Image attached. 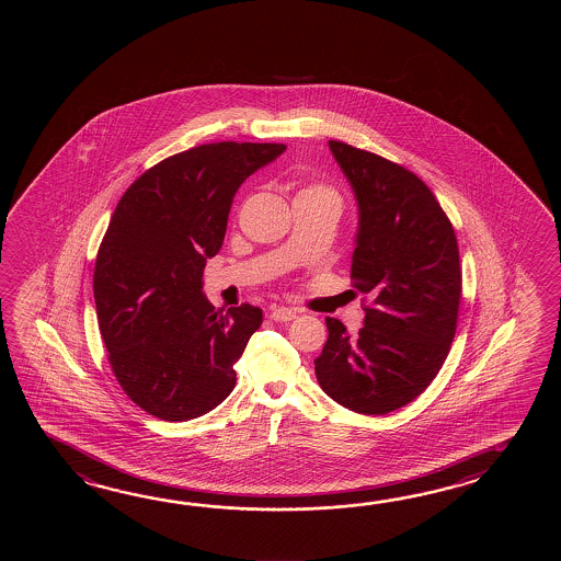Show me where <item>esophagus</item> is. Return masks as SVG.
<instances>
[{
  "label": "esophagus",
  "mask_w": 561,
  "mask_h": 561,
  "mask_svg": "<svg viewBox=\"0 0 561 561\" xmlns=\"http://www.w3.org/2000/svg\"><path fill=\"white\" fill-rule=\"evenodd\" d=\"M271 319L276 322H288L297 319V310L286 309V307H273L271 309Z\"/></svg>",
  "instance_id": "esophagus-1"
}]
</instances>
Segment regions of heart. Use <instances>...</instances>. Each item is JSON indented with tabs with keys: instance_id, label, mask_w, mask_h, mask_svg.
Masks as SVG:
<instances>
[{
	"instance_id": "1",
	"label": "heart",
	"mask_w": 561,
	"mask_h": 561,
	"mask_svg": "<svg viewBox=\"0 0 561 561\" xmlns=\"http://www.w3.org/2000/svg\"><path fill=\"white\" fill-rule=\"evenodd\" d=\"M297 198H310V201H324L331 203L339 208V192L333 186L324 184V182H309L305 186H300L297 192Z\"/></svg>"
}]
</instances>
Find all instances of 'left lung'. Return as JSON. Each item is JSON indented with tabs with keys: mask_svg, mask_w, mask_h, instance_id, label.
Masks as SVG:
<instances>
[{
	"mask_svg": "<svg viewBox=\"0 0 561 561\" xmlns=\"http://www.w3.org/2000/svg\"><path fill=\"white\" fill-rule=\"evenodd\" d=\"M329 148L357 196L351 278L369 305L357 336L327 317L314 373L339 405L387 415L417 399L449 355L461 300L459 249L451 220L417 174L351 144L331 140Z\"/></svg>",
	"mask_w": 561,
	"mask_h": 561,
	"instance_id": "1",
	"label": "left lung"
}]
</instances>
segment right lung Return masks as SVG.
Instances as JSON below:
<instances>
[{
	"label": "right lung",
	"instance_id": "right-lung-1",
	"mask_svg": "<svg viewBox=\"0 0 561 561\" xmlns=\"http://www.w3.org/2000/svg\"><path fill=\"white\" fill-rule=\"evenodd\" d=\"M285 148L203 144L148 168L119 198L95 256V314L119 387L146 413L188 421L232 393L263 310L215 309L204 266L240 184Z\"/></svg>",
	"mask_w": 561,
	"mask_h": 561
}]
</instances>
